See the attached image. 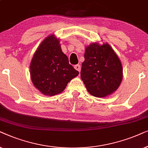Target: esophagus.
Instances as JSON below:
<instances>
[{
	"instance_id": "obj_1",
	"label": "esophagus",
	"mask_w": 148,
	"mask_h": 148,
	"mask_svg": "<svg viewBox=\"0 0 148 148\" xmlns=\"http://www.w3.org/2000/svg\"><path fill=\"white\" fill-rule=\"evenodd\" d=\"M74 68H75L76 70H78V72H80V69H81V67H80V65L77 64V65H75V66H74Z\"/></svg>"
}]
</instances>
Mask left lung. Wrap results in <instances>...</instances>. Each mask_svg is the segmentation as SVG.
Wrapping results in <instances>:
<instances>
[{
  "label": "left lung",
  "instance_id": "obj_1",
  "mask_svg": "<svg viewBox=\"0 0 148 148\" xmlns=\"http://www.w3.org/2000/svg\"><path fill=\"white\" fill-rule=\"evenodd\" d=\"M80 77L88 92L95 97H106L119 88L123 79V68L108 43H92L86 47Z\"/></svg>",
  "mask_w": 148,
  "mask_h": 148
}]
</instances>
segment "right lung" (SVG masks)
Wrapping results in <instances>:
<instances>
[{
  "mask_svg": "<svg viewBox=\"0 0 148 148\" xmlns=\"http://www.w3.org/2000/svg\"><path fill=\"white\" fill-rule=\"evenodd\" d=\"M79 72L69 64L60 40L53 35L41 42L30 64L31 79L35 87L46 95H56L66 87Z\"/></svg>",
  "mask_w": 148,
  "mask_h": 148,
  "instance_id": "add662e5",
  "label": "right lung"
}]
</instances>
